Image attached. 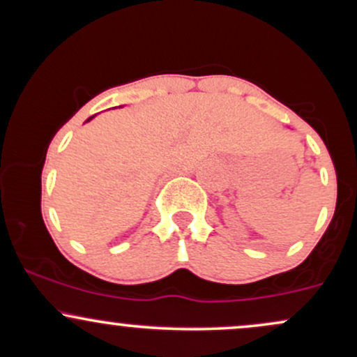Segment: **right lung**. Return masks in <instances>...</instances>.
I'll use <instances>...</instances> for the list:
<instances>
[{
	"label": "right lung",
	"mask_w": 357,
	"mask_h": 357,
	"mask_svg": "<svg viewBox=\"0 0 357 357\" xmlns=\"http://www.w3.org/2000/svg\"><path fill=\"white\" fill-rule=\"evenodd\" d=\"M93 117H96V116H92V117H89V119H87V121H85V122H89V121H92V119H93Z\"/></svg>",
	"instance_id": "1"
}]
</instances>
